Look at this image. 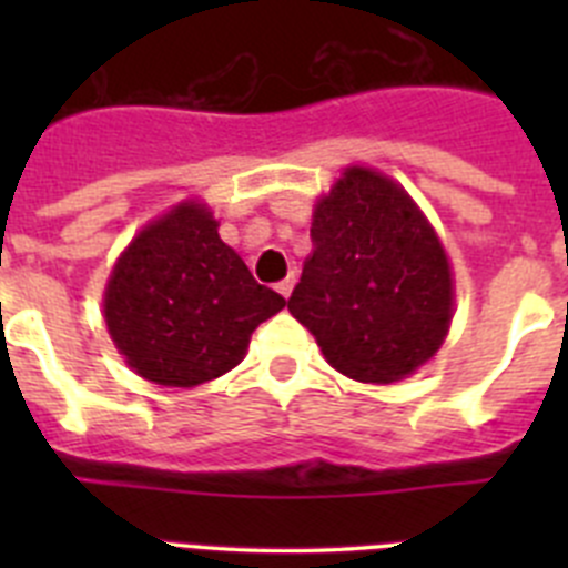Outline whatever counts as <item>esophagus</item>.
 Listing matches in <instances>:
<instances>
[{"label":"esophagus","instance_id":"1","mask_svg":"<svg viewBox=\"0 0 568 568\" xmlns=\"http://www.w3.org/2000/svg\"><path fill=\"white\" fill-rule=\"evenodd\" d=\"M293 287H295V275H287V278H284V281H278V287H275V290H278V293L284 295V298H290Z\"/></svg>","mask_w":568,"mask_h":568}]
</instances>
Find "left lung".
<instances>
[{"label": "left lung", "instance_id": "obj_1", "mask_svg": "<svg viewBox=\"0 0 568 568\" xmlns=\"http://www.w3.org/2000/svg\"><path fill=\"white\" fill-rule=\"evenodd\" d=\"M310 239L287 310L338 373L393 384L438 353L453 321L449 261L398 184L349 168L315 204Z\"/></svg>", "mask_w": 568, "mask_h": 568}]
</instances>
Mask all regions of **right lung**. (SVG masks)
I'll list each match as a JSON object with an SVG mask.
<instances>
[{
	"label": "right lung",
	"instance_id": "1",
	"mask_svg": "<svg viewBox=\"0 0 568 568\" xmlns=\"http://www.w3.org/2000/svg\"><path fill=\"white\" fill-rule=\"evenodd\" d=\"M284 304L219 239L210 210L187 202L124 250L108 281L104 321L142 378L195 386L230 373L253 329Z\"/></svg>",
	"mask_w": 568,
	"mask_h": 568
}]
</instances>
